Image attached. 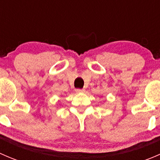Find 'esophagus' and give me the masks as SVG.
<instances>
[{
  "instance_id": "esophagus-1",
  "label": "esophagus",
  "mask_w": 160,
  "mask_h": 160,
  "mask_svg": "<svg viewBox=\"0 0 160 160\" xmlns=\"http://www.w3.org/2000/svg\"><path fill=\"white\" fill-rule=\"evenodd\" d=\"M76 92L77 93H83V92H85V89H77Z\"/></svg>"
}]
</instances>
